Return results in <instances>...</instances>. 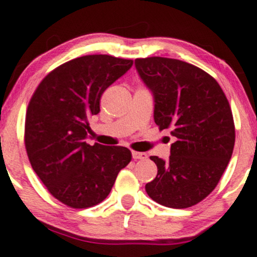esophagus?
<instances>
[{"label":"esophagus","instance_id":"esophagus-1","mask_svg":"<svg viewBox=\"0 0 257 257\" xmlns=\"http://www.w3.org/2000/svg\"><path fill=\"white\" fill-rule=\"evenodd\" d=\"M132 158L134 160H145L148 158V155L145 153H138V151H132Z\"/></svg>","mask_w":257,"mask_h":257}]
</instances>
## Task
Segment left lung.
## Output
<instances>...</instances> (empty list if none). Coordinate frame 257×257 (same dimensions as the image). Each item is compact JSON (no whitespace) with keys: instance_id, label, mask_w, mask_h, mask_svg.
I'll return each mask as SVG.
<instances>
[{"instance_id":"left-lung-1","label":"left lung","mask_w":257,"mask_h":257,"mask_svg":"<svg viewBox=\"0 0 257 257\" xmlns=\"http://www.w3.org/2000/svg\"><path fill=\"white\" fill-rule=\"evenodd\" d=\"M135 64L154 93L155 122L176 139L169 160L150 157L157 176L145 191L166 207H191L216 188L232 156L236 134L229 101L211 75L189 63L148 57Z\"/></svg>"}]
</instances>
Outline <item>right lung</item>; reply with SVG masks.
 <instances>
[{"label":"right lung","instance_id":"right-lung-1","mask_svg":"<svg viewBox=\"0 0 257 257\" xmlns=\"http://www.w3.org/2000/svg\"><path fill=\"white\" fill-rule=\"evenodd\" d=\"M132 64L109 55L78 57L49 72L32 95L25 120L28 160L50 194L69 207L103 201L131 162L127 148L89 145L84 139L103 91Z\"/></svg>","mask_w":257,"mask_h":257}]
</instances>
